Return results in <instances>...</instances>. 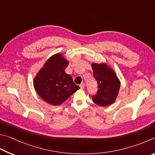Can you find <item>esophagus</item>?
<instances>
[{
  "mask_svg": "<svg viewBox=\"0 0 155 155\" xmlns=\"http://www.w3.org/2000/svg\"><path fill=\"white\" fill-rule=\"evenodd\" d=\"M80 86L81 88H84V86H85L84 83H82V84H81L80 85Z\"/></svg>",
  "mask_w": 155,
  "mask_h": 155,
  "instance_id": "esophagus-1",
  "label": "esophagus"
}]
</instances>
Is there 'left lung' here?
<instances>
[{"instance_id":"left-lung-1","label":"left lung","mask_w":155,"mask_h":155,"mask_svg":"<svg viewBox=\"0 0 155 155\" xmlns=\"http://www.w3.org/2000/svg\"><path fill=\"white\" fill-rule=\"evenodd\" d=\"M94 78L97 82V93L93 95V101L100 106H107L114 102L120 83L116 73L105 64H92Z\"/></svg>"}]
</instances>
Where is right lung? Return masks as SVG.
<instances>
[{"label":"right lung","mask_w":155,"mask_h":155,"mask_svg":"<svg viewBox=\"0 0 155 155\" xmlns=\"http://www.w3.org/2000/svg\"><path fill=\"white\" fill-rule=\"evenodd\" d=\"M68 65L69 62L62 58L61 54H55L48 60L35 78V90L48 104H61L80 88L73 82L71 76L65 73Z\"/></svg>","instance_id":"add662e5"}]
</instances>
